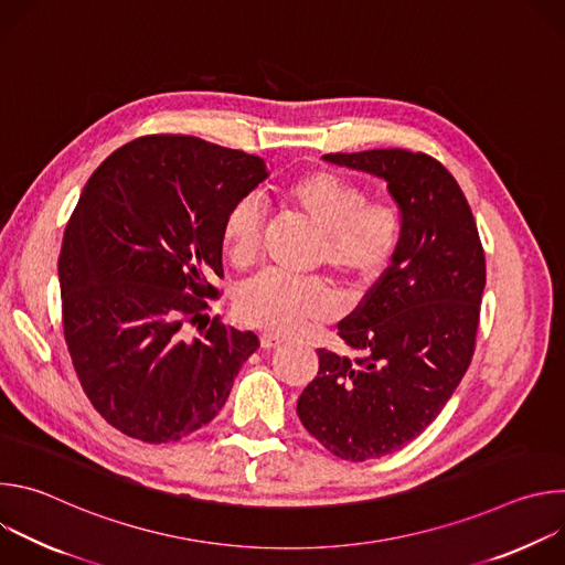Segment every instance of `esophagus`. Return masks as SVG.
Returning <instances> with one entry per match:
<instances>
[{"label": "esophagus", "instance_id": "esophagus-1", "mask_svg": "<svg viewBox=\"0 0 565 565\" xmlns=\"http://www.w3.org/2000/svg\"><path fill=\"white\" fill-rule=\"evenodd\" d=\"M279 344H284L281 338L270 335V333H264V335H262V349H275V347H279Z\"/></svg>", "mask_w": 565, "mask_h": 565}]
</instances>
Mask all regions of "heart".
Listing matches in <instances>:
<instances>
[{"label": "heart", "instance_id": "obj_1", "mask_svg": "<svg viewBox=\"0 0 565 565\" xmlns=\"http://www.w3.org/2000/svg\"><path fill=\"white\" fill-rule=\"evenodd\" d=\"M279 203L319 232L312 266L329 268L351 292L375 288L391 268L405 232L393 201H369L366 190L333 170H310L279 188ZM221 244L236 268H248L262 246V218L250 201L234 203L221 223ZM335 290L319 277L259 275L238 292L236 315L248 327L290 335L335 308Z\"/></svg>", "mask_w": 565, "mask_h": 565}]
</instances>
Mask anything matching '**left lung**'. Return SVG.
I'll use <instances>...</instances> for the list:
<instances>
[{
    "mask_svg": "<svg viewBox=\"0 0 565 565\" xmlns=\"http://www.w3.org/2000/svg\"><path fill=\"white\" fill-rule=\"evenodd\" d=\"M324 160L384 179L405 218L391 268L338 324L358 355L317 349V377L297 399L310 436L362 462L420 436L460 384L476 349L486 253L460 185L434 156L369 149Z\"/></svg>",
    "mask_w": 565,
    "mask_h": 565,
    "instance_id": "8db88e82",
    "label": "left lung"
}]
</instances>
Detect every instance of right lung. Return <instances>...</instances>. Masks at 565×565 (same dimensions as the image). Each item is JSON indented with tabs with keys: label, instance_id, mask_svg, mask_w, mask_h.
Listing matches in <instances>:
<instances>
[{
	"label": "right lung",
	"instance_id": "obj_1",
	"mask_svg": "<svg viewBox=\"0 0 565 565\" xmlns=\"http://www.w3.org/2000/svg\"><path fill=\"white\" fill-rule=\"evenodd\" d=\"M264 158L194 136H140L87 181L57 262L64 342L94 409L142 443L207 425L259 338L207 317L225 212ZM196 326L202 338L186 340Z\"/></svg>",
	"mask_w": 565,
	"mask_h": 565
}]
</instances>
